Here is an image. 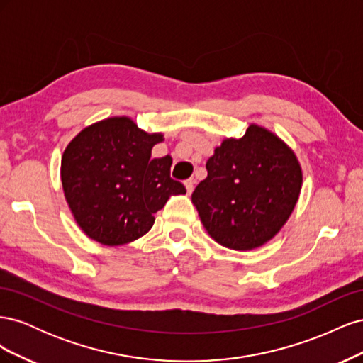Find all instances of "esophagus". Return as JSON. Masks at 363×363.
Listing matches in <instances>:
<instances>
[{"label": "esophagus", "mask_w": 363, "mask_h": 363, "mask_svg": "<svg viewBox=\"0 0 363 363\" xmlns=\"http://www.w3.org/2000/svg\"><path fill=\"white\" fill-rule=\"evenodd\" d=\"M194 183L195 180L194 179H188L184 182V186H186V191H188V194H191L194 191Z\"/></svg>", "instance_id": "34e87169"}]
</instances>
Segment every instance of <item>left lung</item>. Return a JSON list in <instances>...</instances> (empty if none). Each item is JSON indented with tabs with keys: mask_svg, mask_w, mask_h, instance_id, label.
Instances as JSON below:
<instances>
[{
	"mask_svg": "<svg viewBox=\"0 0 363 363\" xmlns=\"http://www.w3.org/2000/svg\"><path fill=\"white\" fill-rule=\"evenodd\" d=\"M207 177L192 192L207 233L227 248L263 245L288 221L303 174L294 151L267 128L251 124L225 139L206 163Z\"/></svg>",
	"mask_w": 363,
	"mask_h": 363,
	"instance_id": "obj_1",
	"label": "left lung"
}]
</instances>
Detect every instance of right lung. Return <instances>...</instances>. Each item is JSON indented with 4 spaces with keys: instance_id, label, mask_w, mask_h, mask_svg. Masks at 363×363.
Returning a JSON list of instances; mask_svg holds the SVG:
<instances>
[{
    "instance_id": "add662e5",
    "label": "right lung",
    "mask_w": 363,
    "mask_h": 363,
    "mask_svg": "<svg viewBox=\"0 0 363 363\" xmlns=\"http://www.w3.org/2000/svg\"><path fill=\"white\" fill-rule=\"evenodd\" d=\"M162 135L140 130L127 116L82 130L62 157V184L77 224L103 245L144 236L169 196L186 194L171 179V156L151 159Z\"/></svg>"
}]
</instances>
